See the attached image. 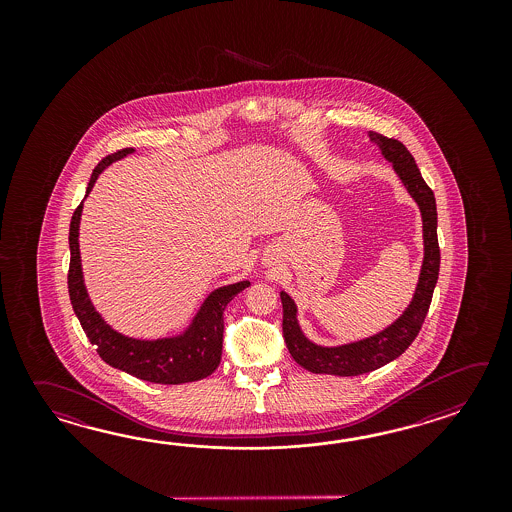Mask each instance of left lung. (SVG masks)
Returning <instances> with one entry per match:
<instances>
[{"label":"left lung","mask_w":512,"mask_h":512,"mask_svg":"<svg viewBox=\"0 0 512 512\" xmlns=\"http://www.w3.org/2000/svg\"><path fill=\"white\" fill-rule=\"evenodd\" d=\"M373 144L379 146L382 157L392 163L393 172L401 179L406 192L412 196L423 221V265L415 287L412 302L390 326L368 338L340 346H320L305 337L298 322V307L293 298L282 291L283 338L287 349L302 368L311 373H326L338 377H353L368 371L379 370L384 364L403 355L414 342L419 329L425 322L428 307L432 302L435 283L439 276V243H437V208L434 192L428 188L419 172L412 153L406 150L403 142L388 139L381 133L368 131Z\"/></svg>","instance_id":"1"}]
</instances>
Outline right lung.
I'll list each match as a JSON object with an SVG mask.
<instances>
[{
	"instance_id": "1",
	"label": "right lung",
	"mask_w": 512,
	"mask_h": 512,
	"mask_svg": "<svg viewBox=\"0 0 512 512\" xmlns=\"http://www.w3.org/2000/svg\"><path fill=\"white\" fill-rule=\"evenodd\" d=\"M133 152V148H126L102 159L87 183L86 197L91 194L98 175L102 174L109 164L117 163ZM86 197L75 210L69 227L71 263L67 274V287L73 311L80 320V326L86 331L89 342L97 348L100 359L137 379L157 384H185L201 381L212 375L221 362L225 307L236 294L247 289L251 282L241 280L214 289L203 300L190 324L172 337L135 338L119 333L117 329L109 326L95 309L84 283L78 234Z\"/></svg>"
}]
</instances>
